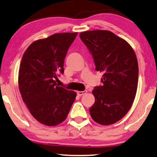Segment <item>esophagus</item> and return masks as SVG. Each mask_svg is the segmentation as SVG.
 Returning a JSON list of instances; mask_svg holds the SVG:
<instances>
[{
	"instance_id": "1",
	"label": "esophagus",
	"mask_w": 157,
	"mask_h": 157,
	"mask_svg": "<svg viewBox=\"0 0 157 157\" xmlns=\"http://www.w3.org/2000/svg\"><path fill=\"white\" fill-rule=\"evenodd\" d=\"M77 93H78L79 96H82V95H84V94H85L86 93H87V91H78L77 92Z\"/></svg>"
}]
</instances>
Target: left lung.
Here are the masks:
<instances>
[{"mask_svg":"<svg viewBox=\"0 0 157 157\" xmlns=\"http://www.w3.org/2000/svg\"><path fill=\"white\" fill-rule=\"evenodd\" d=\"M92 54L101 86L92 90L95 101L90 108L92 120L101 125L118 122L131 108L136 93L139 67L135 52L124 40L109 30L79 34Z\"/></svg>","mask_w":157,"mask_h":157,"instance_id":"left-lung-1","label":"left lung"}]
</instances>
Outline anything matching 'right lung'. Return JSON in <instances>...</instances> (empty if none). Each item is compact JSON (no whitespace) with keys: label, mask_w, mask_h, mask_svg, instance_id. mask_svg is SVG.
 I'll return each mask as SVG.
<instances>
[{"label":"right lung","mask_w":157,"mask_h":157,"mask_svg":"<svg viewBox=\"0 0 157 157\" xmlns=\"http://www.w3.org/2000/svg\"><path fill=\"white\" fill-rule=\"evenodd\" d=\"M78 33H63L30 44L20 65L18 86L22 98L35 120L56 126L65 120L76 92L56 83L64 72V59Z\"/></svg>","instance_id":"1"}]
</instances>
